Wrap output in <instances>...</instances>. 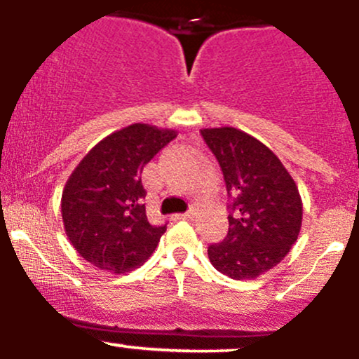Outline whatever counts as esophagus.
<instances>
[{"label":"esophagus","mask_w":359,"mask_h":359,"mask_svg":"<svg viewBox=\"0 0 359 359\" xmlns=\"http://www.w3.org/2000/svg\"><path fill=\"white\" fill-rule=\"evenodd\" d=\"M194 215V212L193 210H187V212H184V214H177L175 217L177 219H191Z\"/></svg>","instance_id":"esophagus-1"}]
</instances>
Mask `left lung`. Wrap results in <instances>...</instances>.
<instances>
[{
  "instance_id": "8db88e82",
  "label": "left lung",
  "mask_w": 359,
  "mask_h": 359,
  "mask_svg": "<svg viewBox=\"0 0 359 359\" xmlns=\"http://www.w3.org/2000/svg\"><path fill=\"white\" fill-rule=\"evenodd\" d=\"M201 137L231 196L228 235L208 247V259L231 279H256L277 266L297 242L304 214L298 186L280 159L245 131L203 128Z\"/></svg>"
}]
</instances>
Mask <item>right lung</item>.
Listing matches in <instances>:
<instances>
[{"label":"right lung","instance_id":"right-lung-1","mask_svg":"<svg viewBox=\"0 0 359 359\" xmlns=\"http://www.w3.org/2000/svg\"><path fill=\"white\" fill-rule=\"evenodd\" d=\"M175 137V130L131 124L98 142L76 165L62 189L61 214L83 259L124 273L151 257L166 224L149 222L142 170Z\"/></svg>","mask_w":359,"mask_h":359}]
</instances>
